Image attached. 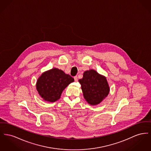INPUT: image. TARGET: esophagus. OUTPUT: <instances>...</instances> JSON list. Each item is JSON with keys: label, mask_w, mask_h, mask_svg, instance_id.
Instances as JSON below:
<instances>
[{"label": "esophagus", "mask_w": 151, "mask_h": 151, "mask_svg": "<svg viewBox=\"0 0 151 151\" xmlns=\"http://www.w3.org/2000/svg\"><path fill=\"white\" fill-rule=\"evenodd\" d=\"M74 80H75V81H78V77L76 76H75L74 78Z\"/></svg>", "instance_id": "esophagus-1"}]
</instances>
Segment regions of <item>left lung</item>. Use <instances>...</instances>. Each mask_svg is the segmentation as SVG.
<instances>
[{
	"mask_svg": "<svg viewBox=\"0 0 151 151\" xmlns=\"http://www.w3.org/2000/svg\"><path fill=\"white\" fill-rule=\"evenodd\" d=\"M79 81L84 98L91 105L99 104L109 93L106 78L93 70L85 71L83 78Z\"/></svg>",
	"mask_w": 151,
	"mask_h": 151,
	"instance_id": "8db88e82",
	"label": "left lung"
}]
</instances>
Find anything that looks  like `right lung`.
Listing matches in <instances>:
<instances>
[{"label":"right lung","mask_w":151,"mask_h":151,"mask_svg":"<svg viewBox=\"0 0 151 151\" xmlns=\"http://www.w3.org/2000/svg\"><path fill=\"white\" fill-rule=\"evenodd\" d=\"M74 79L58 68H53L42 73L36 83L39 94L45 101L54 102L60 98L63 91Z\"/></svg>","instance_id":"add662e5"}]
</instances>
